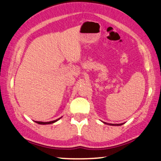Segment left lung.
Wrapping results in <instances>:
<instances>
[{
  "label": "left lung",
  "instance_id": "1",
  "mask_svg": "<svg viewBox=\"0 0 161 161\" xmlns=\"http://www.w3.org/2000/svg\"><path fill=\"white\" fill-rule=\"evenodd\" d=\"M104 124H107V125H113V126H120V125H122L123 123H120V124H111V123H105V122H103Z\"/></svg>",
  "mask_w": 161,
  "mask_h": 161
}]
</instances>
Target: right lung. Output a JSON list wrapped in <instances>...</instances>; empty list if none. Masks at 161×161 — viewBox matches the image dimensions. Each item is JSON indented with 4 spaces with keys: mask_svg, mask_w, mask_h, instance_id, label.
I'll return each instance as SVG.
<instances>
[{
    "mask_svg": "<svg viewBox=\"0 0 161 161\" xmlns=\"http://www.w3.org/2000/svg\"><path fill=\"white\" fill-rule=\"evenodd\" d=\"M62 117L59 118L58 119H57V120L50 121V122H41V121H34V122H36V123H38V124H40V125H49V124H53V123H54L55 122H57V121H58L59 119H61Z\"/></svg>",
    "mask_w": 161,
    "mask_h": 161,
    "instance_id": "1",
    "label": "right lung"
}]
</instances>
